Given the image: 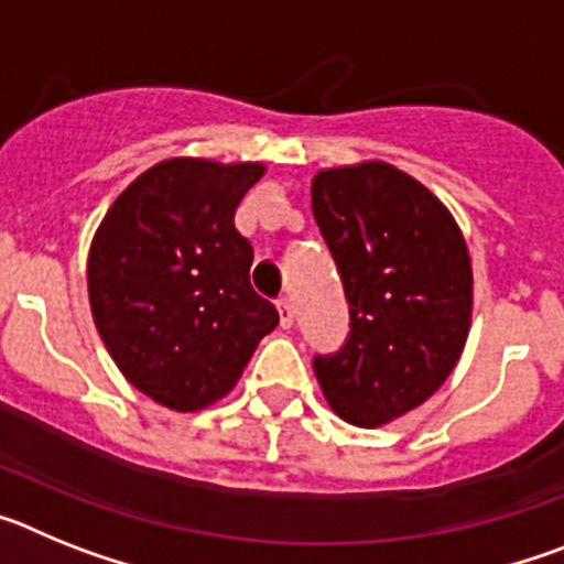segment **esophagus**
Listing matches in <instances>:
<instances>
[{"label":"esophagus","mask_w":564,"mask_h":564,"mask_svg":"<svg viewBox=\"0 0 564 564\" xmlns=\"http://www.w3.org/2000/svg\"><path fill=\"white\" fill-rule=\"evenodd\" d=\"M276 307H279V325H282V327H293V305H291V299H279Z\"/></svg>","instance_id":"obj_1"}]
</instances>
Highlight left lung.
<instances>
[{
    "label": "left lung",
    "mask_w": 564,
    "mask_h": 564,
    "mask_svg": "<svg viewBox=\"0 0 564 564\" xmlns=\"http://www.w3.org/2000/svg\"><path fill=\"white\" fill-rule=\"evenodd\" d=\"M311 197L350 302V336L313 370L330 410L372 430L435 395L460 361L471 259L449 208L390 163L322 169Z\"/></svg>",
    "instance_id": "obj_1"
}]
</instances>
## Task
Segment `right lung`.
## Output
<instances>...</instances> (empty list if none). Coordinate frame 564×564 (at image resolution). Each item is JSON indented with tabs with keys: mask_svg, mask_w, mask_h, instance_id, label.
<instances>
[{
	"mask_svg": "<svg viewBox=\"0 0 564 564\" xmlns=\"http://www.w3.org/2000/svg\"><path fill=\"white\" fill-rule=\"evenodd\" d=\"M262 163L172 158L109 206L87 259L93 318L134 390L203 410L239 381L276 307L251 288L253 248L234 212Z\"/></svg>",
	"mask_w": 564,
	"mask_h": 564,
	"instance_id": "1",
	"label": "right lung"
}]
</instances>
